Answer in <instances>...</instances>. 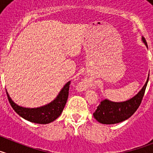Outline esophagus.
Listing matches in <instances>:
<instances>
[{"instance_id": "esophagus-1", "label": "esophagus", "mask_w": 153, "mask_h": 153, "mask_svg": "<svg viewBox=\"0 0 153 153\" xmlns=\"http://www.w3.org/2000/svg\"><path fill=\"white\" fill-rule=\"evenodd\" d=\"M79 85H80V89H82V90H85V89H86L87 87H89L90 85V82L89 79H83V81H81L80 83H79Z\"/></svg>"}]
</instances>
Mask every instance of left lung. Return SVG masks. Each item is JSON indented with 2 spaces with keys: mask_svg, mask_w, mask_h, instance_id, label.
Listing matches in <instances>:
<instances>
[{
  "mask_svg": "<svg viewBox=\"0 0 153 153\" xmlns=\"http://www.w3.org/2000/svg\"><path fill=\"white\" fill-rule=\"evenodd\" d=\"M142 40L146 45V40L142 37ZM149 76L142 90L135 97L124 102H113L105 99L101 101L93 113V117L99 123L102 124H116L129 119L137 110L141 104L149 81Z\"/></svg>",
  "mask_w": 153,
  "mask_h": 153,
  "instance_id": "1",
  "label": "left lung"
}]
</instances>
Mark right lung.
<instances>
[{"label":"right lung","instance_id":"obj_1","mask_svg":"<svg viewBox=\"0 0 153 153\" xmlns=\"http://www.w3.org/2000/svg\"><path fill=\"white\" fill-rule=\"evenodd\" d=\"M70 84V81H69L64 85L54 100L45 106L37 108H25L20 106L12 100L7 92V96L13 110L22 118L34 123L47 124L54 121L63 112L68 99Z\"/></svg>","mask_w":153,"mask_h":153}]
</instances>
